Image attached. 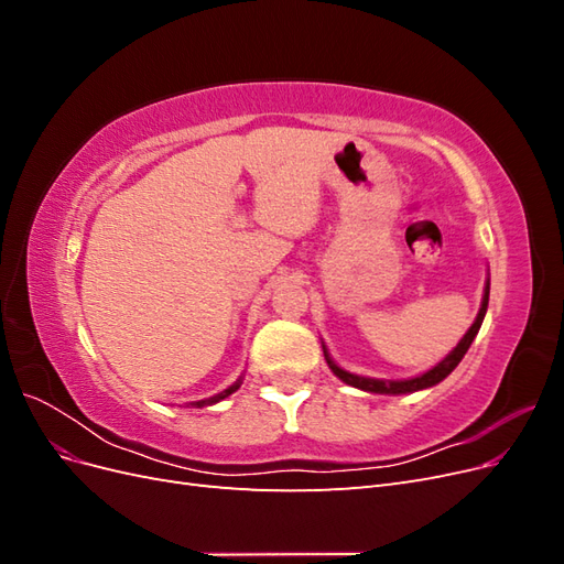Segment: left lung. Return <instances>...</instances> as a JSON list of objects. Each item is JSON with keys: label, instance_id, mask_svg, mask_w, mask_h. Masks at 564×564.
Masks as SVG:
<instances>
[{"label": "left lung", "instance_id": "8db88e82", "mask_svg": "<svg viewBox=\"0 0 564 564\" xmlns=\"http://www.w3.org/2000/svg\"><path fill=\"white\" fill-rule=\"evenodd\" d=\"M487 303H489V282L485 286V296H482V305H480V313H477L473 327L466 332V336L458 340V346L445 357V360L437 362L433 369H429L425 373H421V377H414V379H406V381H383V379H367V377H357V373H350L346 369H340L332 357L327 352V348H324V360H327L329 369L336 373V377L352 386V388H360V390H367V392H381V395H402V392H416V390H423V388H433L437 386L442 379H447L449 373L456 369V365L464 360V355L468 352L473 338L477 336V332H480L482 327V319H485V313H487Z\"/></svg>", "mask_w": 564, "mask_h": 564}]
</instances>
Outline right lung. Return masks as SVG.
<instances>
[{"label": "right lung", "instance_id": "obj_1", "mask_svg": "<svg viewBox=\"0 0 564 564\" xmlns=\"http://www.w3.org/2000/svg\"><path fill=\"white\" fill-rule=\"evenodd\" d=\"M240 383H242V379L240 381H235L230 388H226L224 392H218V395H214V398H209V400H199V402H193V406H207V404H216V402H220V400H226L228 395H232V392L240 388Z\"/></svg>", "mask_w": 564, "mask_h": 564}]
</instances>
